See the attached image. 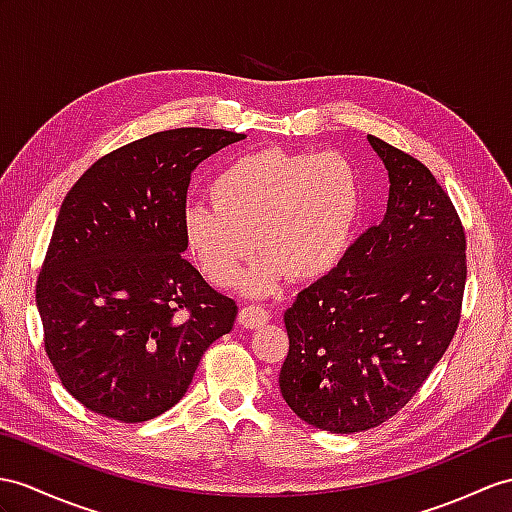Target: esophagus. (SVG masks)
<instances>
[{
	"mask_svg": "<svg viewBox=\"0 0 512 512\" xmlns=\"http://www.w3.org/2000/svg\"><path fill=\"white\" fill-rule=\"evenodd\" d=\"M271 319L265 308L260 306H245L239 310V323L243 328H260Z\"/></svg>",
	"mask_w": 512,
	"mask_h": 512,
	"instance_id": "esophagus-1",
	"label": "esophagus"
}]
</instances>
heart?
Instances as JSON below:
<instances>
[{"label":"heart","mask_w":512,"mask_h":512,"mask_svg":"<svg viewBox=\"0 0 512 512\" xmlns=\"http://www.w3.org/2000/svg\"><path fill=\"white\" fill-rule=\"evenodd\" d=\"M210 197L213 204L184 208V245L219 286L239 282L258 249L265 252L245 278L252 295L271 293L286 273L295 280L330 273L352 245L363 202L345 156L280 147L230 160L210 182Z\"/></svg>","instance_id":"b5f03b06"}]
</instances>
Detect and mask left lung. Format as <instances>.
<instances>
[{
    "mask_svg": "<svg viewBox=\"0 0 512 512\" xmlns=\"http://www.w3.org/2000/svg\"><path fill=\"white\" fill-rule=\"evenodd\" d=\"M389 176L380 226L284 313L280 393L319 430L352 434L404 408L458 328L465 232L430 169L367 134Z\"/></svg>",
    "mask_w": 512,
    "mask_h": 512,
    "instance_id": "obj_1",
    "label": "left lung"
}]
</instances>
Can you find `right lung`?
<instances>
[{"mask_svg":"<svg viewBox=\"0 0 512 512\" xmlns=\"http://www.w3.org/2000/svg\"><path fill=\"white\" fill-rule=\"evenodd\" d=\"M241 139L206 128L149 134L99 158L62 202L36 306L49 360L93 413L126 423L162 415L232 330L239 308L182 258L180 221L193 169Z\"/></svg>","mask_w":512,"mask_h":512,"instance_id":"1","label":"right lung"}]
</instances>
